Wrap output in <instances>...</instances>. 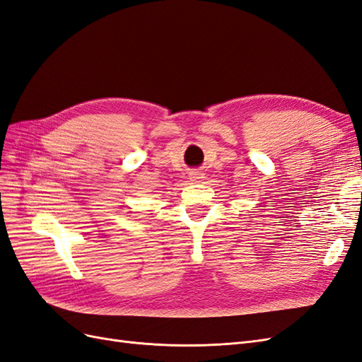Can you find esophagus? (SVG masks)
I'll list each match as a JSON object with an SVG mask.
<instances>
[{
  "label": "esophagus",
  "instance_id": "1",
  "mask_svg": "<svg viewBox=\"0 0 362 362\" xmlns=\"http://www.w3.org/2000/svg\"><path fill=\"white\" fill-rule=\"evenodd\" d=\"M202 178H204V173H202L201 170L194 169V170H192V172H190V180H192V181H194V182H199Z\"/></svg>",
  "mask_w": 362,
  "mask_h": 362
}]
</instances>
